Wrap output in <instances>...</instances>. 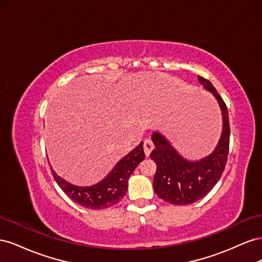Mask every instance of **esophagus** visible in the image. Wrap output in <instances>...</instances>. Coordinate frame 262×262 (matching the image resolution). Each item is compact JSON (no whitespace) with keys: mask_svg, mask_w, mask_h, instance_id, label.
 <instances>
[{"mask_svg":"<svg viewBox=\"0 0 262 262\" xmlns=\"http://www.w3.org/2000/svg\"><path fill=\"white\" fill-rule=\"evenodd\" d=\"M143 148H144V153H145V156H148L150 154V152H152L153 148H154V144L153 142L150 141L149 139L145 140L144 143H143Z\"/></svg>","mask_w":262,"mask_h":262,"instance_id":"1","label":"esophagus"}]
</instances>
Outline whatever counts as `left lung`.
<instances>
[{
    "instance_id": "left-lung-1",
    "label": "left lung",
    "mask_w": 262,
    "mask_h": 262,
    "mask_svg": "<svg viewBox=\"0 0 262 262\" xmlns=\"http://www.w3.org/2000/svg\"><path fill=\"white\" fill-rule=\"evenodd\" d=\"M198 80L219 101L223 132L215 150L198 162L185 160L162 134L154 132L152 140L155 148L149 155L157 167L153 187L158 198L170 204L188 205L208 194L220 180L227 162L231 129L226 104L210 81L202 76H198Z\"/></svg>"
}]
</instances>
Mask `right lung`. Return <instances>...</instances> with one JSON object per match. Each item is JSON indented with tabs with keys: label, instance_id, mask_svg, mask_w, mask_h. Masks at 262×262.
Segmentation results:
<instances>
[{
	"label": "right lung",
	"instance_id": "add662e5",
	"mask_svg": "<svg viewBox=\"0 0 262 262\" xmlns=\"http://www.w3.org/2000/svg\"><path fill=\"white\" fill-rule=\"evenodd\" d=\"M143 142L132 152L119 161L109 175L91 187H77L60 178L51 168L52 176L59 187L74 202L87 209L102 210L113 207L124 196L128 190V180L137 166L144 160Z\"/></svg>",
	"mask_w": 262,
	"mask_h": 262
}]
</instances>
